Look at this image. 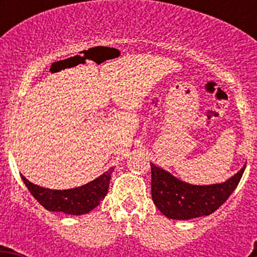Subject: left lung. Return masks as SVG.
Masks as SVG:
<instances>
[{
	"label": "left lung",
	"mask_w": 257,
	"mask_h": 257,
	"mask_svg": "<svg viewBox=\"0 0 257 257\" xmlns=\"http://www.w3.org/2000/svg\"><path fill=\"white\" fill-rule=\"evenodd\" d=\"M150 168L154 205L169 219L189 220L216 211L236 189L246 165L224 183L211 185L185 183L153 163Z\"/></svg>",
	"instance_id": "8db88e82"
}]
</instances>
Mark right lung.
I'll list each match as a JSON object with an SVG mask.
<instances>
[{"mask_svg":"<svg viewBox=\"0 0 257 257\" xmlns=\"http://www.w3.org/2000/svg\"><path fill=\"white\" fill-rule=\"evenodd\" d=\"M112 173L113 168H110L108 172L103 173L94 180L82 186L66 189V190L42 188V186L31 183L22 174H21V178L33 198L48 211L63 212L68 215H83L97 208L100 201L105 198Z\"/></svg>","mask_w":257,"mask_h":257,"instance_id":"obj_1","label":"right lung"}]
</instances>
